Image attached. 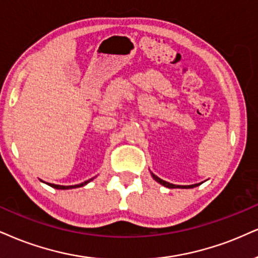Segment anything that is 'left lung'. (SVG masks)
Wrapping results in <instances>:
<instances>
[{
  "mask_svg": "<svg viewBox=\"0 0 258 258\" xmlns=\"http://www.w3.org/2000/svg\"><path fill=\"white\" fill-rule=\"evenodd\" d=\"M151 174H152V177L154 178V180H157L158 183H160L161 185L168 187V189H174V187H182V189H190V187H195V186H197V185H200V184H192V185H174V184H172V183L165 182V180L160 179V178H159L158 176H155L154 173L151 172Z\"/></svg>",
  "mask_w": 258,
  "mask_h": 258,
  "instance_id": "8db88e82",
  "label": "left lung"
}]
</instances>
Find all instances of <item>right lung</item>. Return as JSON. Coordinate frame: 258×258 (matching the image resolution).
<instances>
[{"mask_svg": "<svg viewBox=\"0 0 258 258\" xmlns=\"http://www.w3.org/2000/svg\"><path fill=\"white\" fill-rule=\"evenodd\" d=\"M94 178H91V179H88V180H86V182H84V183H81V184H78V185H68V186H66V185H57V184H49L50 186H52V187H55V189H61V190H67V189H75V187H80V186H84V185H86V184H88L91 182V180H93Z\"/></svg>", "mask_w": 258, "mask_h": 258, "instance_id": "right-lung-1", "label": "right lung"}]
</instances>
